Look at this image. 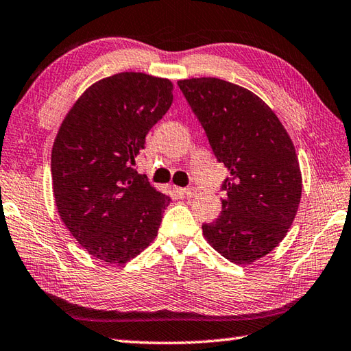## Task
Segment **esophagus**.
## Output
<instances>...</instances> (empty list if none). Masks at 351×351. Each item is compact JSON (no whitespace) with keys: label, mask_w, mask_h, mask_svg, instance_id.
<instances>
[{"label":"esophagus","mask_w":351,"mask_h":351,"mask_svg":"<svg viewBox=\"0 0 351 351\" xmlns=\"http://www.w3.org/2000/svg\"><path fill=\"white\" fill-rule=\"evenodd\" d=\"M181 191H182V195H184V196H187V197H191V196H193V195H195V189H193V187H187V189H182Z\"/></svg>","instance_id":"obj_1"}]
</instances>
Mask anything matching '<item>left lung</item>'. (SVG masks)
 Here are the masks:
<instances>
[{
  "mask_svg": "<svg viewBox=\"0 0 351 351\" xmlns=\"http://www.w3.org/2000/svg\"><path fill=\"white\" fill-rule=\"evenodd\" d=\"M230 171L215 222L204 223L207 242L236 265L269 254L289 231L303 180L293 143L278 117L250 89L216 77L178 82Z\"/></svg>",
  "mask_w": 351,
  "mask_h": 351,
  "instance_id": "obj_1",
  "label": "left lung"
}]
</instances>
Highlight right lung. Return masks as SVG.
<instances>
[{"label": "right lung", "instance_id": "obj_1", "mask_svg": "<svg viewBox=\"0 0 351 351\" xmlns=\"http://www.w3.org/2000/svg\"><path fill=\"white\" fill-rule=\"evenodd\" d=\"M169 79L119 73L89 86L51 150L53 195L82 248L125 265L154 242L170 197L135 169L146 135L173 101Z\"/></svg>", "mask_w": 351, "mask_h": 351}]
</instances>
